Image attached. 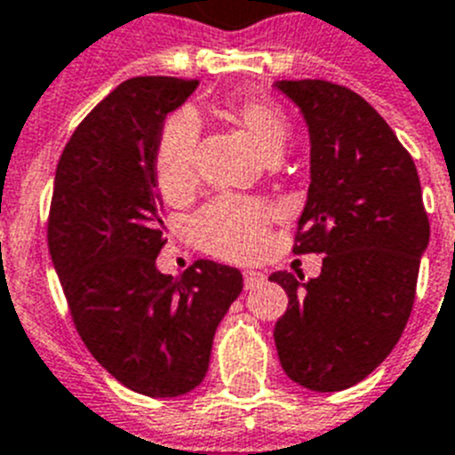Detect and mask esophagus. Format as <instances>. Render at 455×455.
<instances>
[{
  "instance_id": "obj_1",
  "label": "esophagus",
  "mask_w": 455,
  "mask_h": 455,
  "mask_svg": "<svg viewBox=\"0 0 455 455\" xmlns=\"http://www.w3.org/2000/svg\"><path fill=\"white\" fill-rule=\"evenodd\" d=\"M266 282V275L263 272H256V270H244V288L251 291V288L260 286V283Z\"/></svg>"
}]
</instances>
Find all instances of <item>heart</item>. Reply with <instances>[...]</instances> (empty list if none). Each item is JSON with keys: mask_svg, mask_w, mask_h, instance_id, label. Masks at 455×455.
<instances>
[{"mask_svg": "<svg viewBox=\"0 0 455 455\" xmlns=\"http://www.w3.org/2000/svg\"><path fill=\"white\" fill-rule=\"evenodd\" d=\"M233 116L259 141L267 157H279L291 140V121L279 105L260 98H243L231 108ZM199 121L180 109L164 121L157 137L153 172L160 192L179 199L195 185ZM275 211L263 201L222 196L208 204L192 222V233L201 250L231 260L254 259L267 238Z\"/></svg>", "mask_w": 455, "mask_h": 455, "instance_id": "heart-1", "label": "heart"}]
</instances>
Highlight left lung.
<instances>
[{
	"label": "left lung",
	"mask_w": 455,
	"mask_h": 455,
	"mask_svg": "<svg viewBox=\"0 0 455 455\" xmlns=\"http://www.w3.org/2000/svg\"><path fill=\"white\" fill-rule=\"evenodd\" d=\"M311 137V183L293 254H325L304 282L275 272L288 309L275 325L286 375L341 392L382 364L412 314L430 238L414 160L364 98L325 80H282Z\"/></svg>",
	"instance_id": "8db88e82"
}]
</instances>
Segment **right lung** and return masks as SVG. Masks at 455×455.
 Listing matches in <instances>:
<instances>
[{"instance_id":"right-lung-1","label":"right lung","mask_w":455,"mask_h":455,"mask_svg":"<svg viewBox=\"0 0 455 455\" xmlns=\"http://www.w3.org/2000/svg\"><path fill=\"white\" fill-rule=\"evenodd\" d=\"M199 80L144 75L118 84L68 140L54 173L47 247L89 353L144 396L204 380L215 330L243 291L235 267L195 260L162 275L157 137Z\"/></svg>"}]
</instances>
